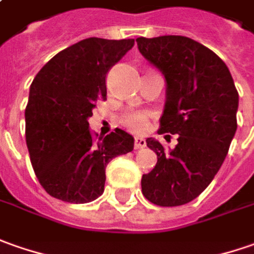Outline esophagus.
Masks as SVG:
<instances>
[{
	"label": "esophagus",
	"mask_w": 254,
	"mask_h": 254,
	"mask_svg": "<svg viewBox=\"0 0 254 254\" xmlns=\"http://www.w3.org/2000/svg\"><path fill=\"white\" fill-rule=\"evenodd\" d=\"M146 147V140L143 137H136L135 139V149H143Z\"/></svg>",
	"instance_id": "esophagus-1"
}]
</instances>
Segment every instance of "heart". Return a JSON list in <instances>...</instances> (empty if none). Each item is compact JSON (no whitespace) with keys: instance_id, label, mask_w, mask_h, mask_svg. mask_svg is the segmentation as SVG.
I'll use <instances>...</instances> for the list:
<instances>
[{"instance_id":"b5f03b06","label":"heart","mask_w":254,"mask_h":254,"mask_svg":"<svg viewBox=\"0 0 254 254\" xmlns=\"http://www.w3.org/2000/svg\"><path fill=\"white\" fill-rule=\"evenodd\" d=\"M147 119H149V114L147 112H142V111H129L127 114H124V117L121 119L122 125L129 129L130 132L139 133L142 132L146 125H147Z\"/></svg>"}]
</instances>
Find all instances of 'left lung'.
Returning <instances> with one entry per match:
<instances>
[{
  "label": "left lung",
  "instance_id": "8db88e82",
  "mask_svg": "<svg viewBox=\"0 0 254 254\" xmlns=\"http://www.w3.org/2000/svg\"><path fill=\"white\" fill-rule=\"evenodd\" d=\"M142 56L166 78V104L159 133L179 135L171 150L153 137L154 169L142 177V192L160 206L184 205L197 198L228 154L238 122L239 94L222 59L186 36L137 38Z\"/></svg>",
  "mask_w": 254,
  "mask_h": 254
}]
</instances>
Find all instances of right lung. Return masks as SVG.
<instances>
[{"label": "right lung", "mask_w": 254, "mask_h": 254, "mask_svg": "<svg viewBox=\"0 0 254 254\" xmlns=\"http://www.w3.org/2000/svg\"><path fill=\"white\" fill-rule=\"evenodd\" d=\"M133 45V39L80 40L33 78L25 135L32 167L49 195L91 202L104 192L107 164L133 150V136L122 129L100 137L88 129L95 102L107 98L108 71Z\"/></svg>", "instance_id": "1"}]
</instances>
